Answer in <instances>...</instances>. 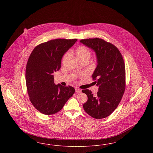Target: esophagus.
<instances>
[{"label": "esophagus", "instance_id": "obj_1", "mask_svg": "<svg viewBox=\"0 0 153 153\" xmlns=\"http://www.w3.org/2000/svg\"><path fill=\"white\" fill-rule=\"evenodd\" d=\"M75 91H76V93H80V92H81V90L80 89H79V88H76L75 89Z\"/></svg>", "mask_w": 153, "mask_h": 153}]
</instances>
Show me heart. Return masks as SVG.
<instances>
[{
  "instance_id": "b5f03b06",
  "label": "heart",
  "mask_w": 153,
  "mask_h": 153,
  "mask_svg": "<svg viewBox=\"0 0 153 153\" xmlns=\"http://www.w3.org/2000/svg\"><path fill=\"white\" fill-rule=\"evenodd\" d=\"M74 53H75V54H76L77 58L79 60L82 59H89L91 57V51H89V50L88 49L87 47H85L84 46H79L75 50ZM67 56H68V54H66L63 57V59H65L66 57H67Z\"/></svg>"
}]
</instances>
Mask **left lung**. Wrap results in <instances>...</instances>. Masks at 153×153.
I'll use <instances>...</instances> for the list:
<instances>
[{"mask_svg":"<svg viewBox=\"0 0 153 153\" xmlns=\"http://www.w3.org/2000/svg\"><path fill=\"white\" fill-rule=\"evenodd\" d=\"M80 42L95 52L97 66L92 77L99 87L96 95L88 89L82 91L88 96L83 108L91 117L102 119L117 108L124 94L126 71L123 58L115 46L102 39L89 38Z\"/></svg>","mask_w":153,"mask_h":153,"instance_id":"1","label":"left lung"}]
</instances>
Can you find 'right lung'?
Returning <instances> with one entry per match:
<instances>
[{
  "label": "right lung",
  "instance_id": "obj_1",
  "mask_svg": "<svg viewBox=\"0 0 153 153\" xmlns=\"http://www.w3.org/2000/svg\"><path fill=\"white\" fill-rule=\"evenodd\" d=\"M77 39H56L34 48L26 69V82L30 100L45 115H52L62 109L73 96L74 88L55 85L53 73L59 70L61 59Z\"/></svg>",
  "mask_w": 153,
  "mask_h": 153
}]
</instances>
